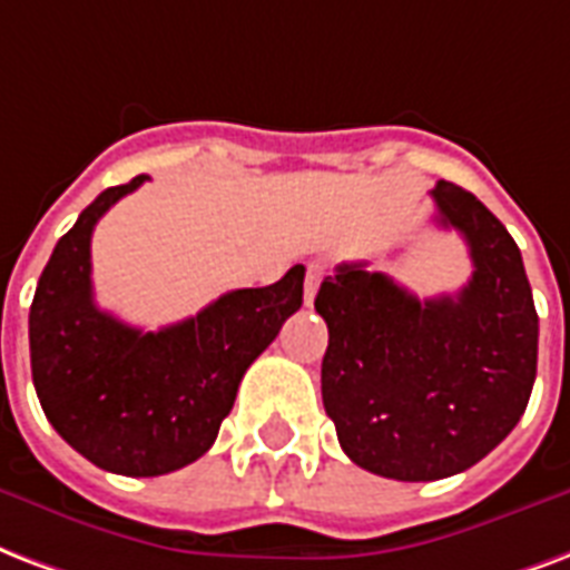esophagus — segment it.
Wrapping results in <instances>:
<instances>
[{
    "label": "esophagus",
    "instance_id": "esophagus-1",
    "mask_svg": "<svg viewBox=\"0 0 570 570\" xmlns=\"http://www.w3.org/2000/svg\"><path fill=\"white\" fill-rule=\"evenodd\" d=\"M323 277H325L323 263H311V266H307V277H304V302L307 304L314 302L316 289H320V284H323Z\"/></svg>",
    "mask_w": 570,
    "mask_h": 570
}]
</instances>
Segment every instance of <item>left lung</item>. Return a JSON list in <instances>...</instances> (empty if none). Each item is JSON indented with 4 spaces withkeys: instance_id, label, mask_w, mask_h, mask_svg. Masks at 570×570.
<instances>
[{
    "instance_id": "1",
    "label": "left lung",
    "mask_w": 570,
    "mask_h": 570,
    "mask_svg": "<svg viewBox=\"0 0 570 570\" xmlns=\"http://www.w3.org/2000/svg\"><path fill=\"white\" fill-rule=\"evenodd\" d=\"M458 229L472 277L424 298L364 263H341L316 293L328 325L323 403L355 466L394 481H440L488 458L527 412L538 314L520 247L475 194L430 190Z\"/></svg>"
}]
</instances>
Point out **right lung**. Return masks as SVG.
<instances>
[{
	"instance_id": "1",
	"label": "right lung",
	"mask_w": 570,
	"mask_h": 570,
	"mask_svg": "<svg viewBox=\"0 0 570 570\" xmlns=\"http://www.w3.org/2000/svg\"><path fill=\"white\" fill-rule=\"evenodd\" d=\"M149 176L107 188L53 247L29 311L38 401L73 451L116 475L151 478L212 449L238 382L302 307L304 266L233 289L185 323L142 332L92 295V229Z\"/></svg>"
}]
</instances>
